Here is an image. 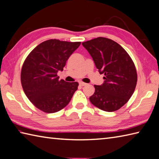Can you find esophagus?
Masks as SVG:
<instances>
[{"instance_id":"34e87169","label":"esophagus","mask_w":159,"mask_h":159,"mask_svg":"<svg viewBox=\"0 0 159 159\" xmlns=\"http://www.w3.org/2000/svg\"><path fill=\"white\" fill-rule=\"evenodd\" d=\"M79 85H80V86H85V85H87V83H83V82H80V83H79Z\"/></svg>"}]
</instances>
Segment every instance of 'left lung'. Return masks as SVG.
I'll use <instances>...</instances> for the list:
<instances>
[{
	"instance_id": "8db88e82",
	"label": "left lung",
	"mask_w": 159,
	"mask_h": 159,
	"mask_svg": "<svg viewBox=\"0 0 159 159\" xmlns=\"http://www.w3.org/2000/svg\"><path fill=\"white\" fill-rule=\"evenodd\" d=\"M93 58L104 83L94 85L89 97L92 105L105 111H114L131 98L137 83L134 63L127 52L114 40L104 37L82 43Z\"/></svg>"
}]
</instances>
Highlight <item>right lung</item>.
I'll return each mask as SVG.
<instances>
[{"instance_id":"obj_1","label":"right lung","mask_w":159,"mask_h":159,"mask_svg":"<svg viewBox=\"0 0 159 159\" xmlns=\"http://www.w3.org/2000/svg\"><path fill=\"white\" fill-rule=\"evenodd\" d=\"M80 42L48 40L30 53L22 67L23 91L34 106L46 113L61 110L69 103L79 86L77 82L59 80L66 61Z\"/></svg>"}]
</instances>
